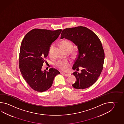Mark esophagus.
<instances>
[{"instance_id":"1","label":"esophagus","mask_w":124,"mask_h":124,"mask_svg":"<svg viewBox=\"0 0 124 124\" xmlns=\"http://www.w3.org/2000/svg\"><path fill=\"white\" fill-rule=\"evenodd\" d=\"M63 74L66 77H69L70 75L69 74Z\"/></svg>"}]
</instances>
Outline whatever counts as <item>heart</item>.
<instances>
[{"instance_id": "b5f03b06", "label": "heart", "mask_w": 124, "mask_h": 124, "mask_svg": "<svg viewBox=\"0 0 124 124\" xmlns=\"http://www.w3.org/2000/svg\"><path fill=\"white\" fill-rule=\"evenodd\" d=\"M61 46L63 48V50L66 52L68 51H70L73 46V45L70 42L67 40H64L60 42ZM54 45H52L50 46L49 50V54L50 55L53 49ZM71 65V63L70 61L67 60H59L56 63V66L60 69L62 71H66L68 70L69 68Z\"/></svg>"}]
</instances>
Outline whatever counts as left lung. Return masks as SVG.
<instances>
[{
    "label": "left lung",
    "mask_w": 124,
    "mask_h": 124,
    "mask_svg": "<svg viewBox=\"0 0 124 124\" xmlns=\"http://www.w3.org/2000/svg\"><path fill=\"white\" fill-rule=\"evenodd\" d=\"M64 38L78 46V54L72 69L82 68L81 73L75 71L72 74L77 79L73 87L76 89L90 87L97 81L103 69L105 54L100 40L91 30L82 26L64 29L60 39Z\"/></svg>",
    "instance_id": "obj_1"
}]
</instances>
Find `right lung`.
I'll list each match as a JSON object with an SVG mask.
<instances>
[{
	"label": "right lung",
	"instance_id": "obj_1",
	"mask_svg": "<svg viewBox=\"0 0 124 124\" xmlns=\"http://www.w3.org/2000/svg\"><path fill=\"white\" fill-rule=\"evenodd\" d=\"M62 30L50 31L34 29L25 36L20 49L19 67L24 79L33 90L43 92L50 89L55 77L60 74L54 68L49 72L42 68L52 43Z\"/></svg>",
	"mask_w": 124,
	"mask_h": 124
}]
</instances>
